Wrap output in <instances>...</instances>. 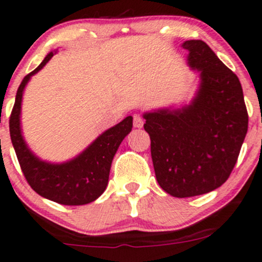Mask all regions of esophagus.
Masks as SVG:
<instances>
[{
    "mask_svg": "<svg viewBox=\"0 0 262 262\" xmlns=\"http://www.w3.org/2000/svg\"><path fill=\"white\" fill-rule=\"evenodd\" d=\"M143 124H144V120H143V118L139 116V114H136V116L133 117V125L136 126V128H142Z\"/></svg>",
    "mask_w": 262,
    "mask_h": 262,
    "instance_id": "esophagus-1",
    "label": "esophagus"
}]
</instances>
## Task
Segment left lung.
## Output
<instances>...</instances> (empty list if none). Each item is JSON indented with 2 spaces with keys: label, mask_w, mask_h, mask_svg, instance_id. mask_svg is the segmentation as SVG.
Listing matches in <instances>:
<instances>
[{
  "label": "left lung",
  "mask_w": 262,
  "mask_h": 262,
  "mask_svg": "<svg viewBox=\"0 0 262 262\" xmlns=\"http://www.w3.org/2000/svg\"><path fill=\"white\" fill-rule=\"evenodd\" d=\"M188 64L199 72L191 103L144 113L151 159L160 188L190 198L228 180L248 133L249 116L237 76L200 39L183 43Z\"/></svg>",
  "instance_id": "8db88e82"
}]
</instances>
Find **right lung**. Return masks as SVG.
Wrapping results in <instances>:
<instances>
[{"mask_svg":"<svg viewBox=\"0 0 262 262\" xmlns=\"http://www.w3.org/2000/svg\"><path fill=\"white\" fill-rule=\"evenodd\" d=\"M56 52H50L36 70L28 73L17 89L10 117V134L26 180L37 194L62 205H84L103 194L108 185L112 160L123 139L130 133L133 118L112 126L70 162L53 164L37 158L26 144L21 132V104L26 84L41 71Z\"/></svg>","mask_w":262,"mask_h":262,"instance_id":"1","label":"right lung"}]
</instances>
